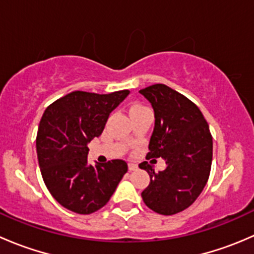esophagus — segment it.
Instances as JSON below:
<instances>
[{
	"label": "esophagus",
	"instance_id": "obj_1",
	"mask_svg": "<svg viewBox=\"0 0 254 254\" xmlns=\"http://www.w3.org/2000/svg\"><path fill=\"white\" fill-rule=\"evenodd\" d=\"M137 170V165L135 163H129V171H135Z\"/></svg>",
	"mask_w": 254,
	"mask_h": 254
}]
</instances>
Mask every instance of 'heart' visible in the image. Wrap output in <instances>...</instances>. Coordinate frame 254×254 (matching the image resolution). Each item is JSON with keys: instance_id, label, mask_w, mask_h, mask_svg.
I'll return each mask as SVG.
<instances>
[{"instance_id": "1", "label": "heart", "mask_w": 254, "mask_h": 254, "mask_svg": "<svg viewBox=\"0 0 254 254\" xmlns=\"http://www.w3.org/2000/svg\"><path fill=\"white\" fill-rule=\"evenodd\" d=\"M145 109H147V108H146V107L141 106V104H132V106L130 107L129 113H130V115H132V114H134V113L145 111Z\"/></svg>"}]
</instances>
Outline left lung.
Returning a JSON list of instances; mask_svg holds the SVG:
<instances>
[{
  "label": "left lung",
  "instance_id": "left-lung-1",
  "mask_svg": "<svg viewBox=\"0 0 254 254\" xmlns=\"http://www.w3.org/2000/svg\"><path fill=\"white\" fill-rule=\"evenodd\" d=\"M155 112V127L146 158L162 157L166 168L140 163L150 175L141 193L143 203L161 215H175L196 200L209 179L212 136L200 109L186 96L166 84L140 89Z\"/></svg>",
  "mask_w": 254,
  "mask_h": 254
}]
</instances>
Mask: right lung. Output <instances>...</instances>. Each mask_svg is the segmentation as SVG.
Here are the masks:
<instances>
[{
  "mask_svg": "<svg viewBox=\"0 0 254 254\" xmlns=\"http://www.w3.org/2000/svg\"><path fill=\"white\" fill-rule=\"evenodd\" d=\"M129 93L75 91L43 114L37 134L40 172L55 200L76 214H92L106 205L127 172L123 160L88 165L87 143L103 132L109 114Z\"/></svg>",
  "mask_w": 254,
  "mask_h": 254,
  "instance_id": "right-lung-1",
  "label": "right lung"
}]
</instances>
